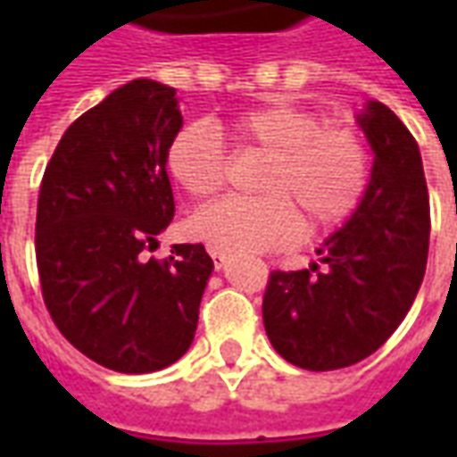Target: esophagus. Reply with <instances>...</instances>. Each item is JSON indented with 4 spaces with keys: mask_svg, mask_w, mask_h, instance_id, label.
Instances as JSON below:
<instances>
[{
    "mask_svg": "<svg viewBox=\"0 0 457 457\" xmlns=\"http://www.w3.org/2000/svg\"><path fill=\"white\" fill-rule=\"evenodd\" d=\"M210 257H212V264H215V269H222L225 267V262H228V257H225L222 252H215V249H210Z\"/></svg>",
    "mask_w": 457,
    "mask_h": 457,
    "instance_id": "esophagus-1",
    "label": "esophagus"
}]
</instances>
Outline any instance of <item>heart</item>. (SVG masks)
I'll return each mask as SVG.
<instances>
[{"mask_svg": "<svg viewBox=\"0 0 457 457\" xmlns=\"http://www.w3.org/2000/svg\"><path fill=\"white\" fill-rule=\"evenodd\" d=\"M239 154H264L259 198H222L190 220L193 237L222 254H259L296 245L308 229L343 225L370 183V149L360 131L328 124L311 107L278 103L232 120ZM166 166L193 198L215 195L229 176V151L215 127L190 121L166 149Z\"/></svg>", "mask_w": 457, "mask_h": 457, "instance_id": "obj_1", "label": "heart"}]
</instances>
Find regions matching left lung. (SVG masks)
<instances>
[{
    "label": "left lung",
    "mask_w": 457,
    "mask_h": 457,
    "mask_svg": "<svg viewBox=\"0 0 457 457\" xmlns=\"http://www.w3.org/2000/svg\"><path fill=\"white\" fill-rule=\"evenodd\" d=\"M357 124L374 151L362 203L316 249L324 267L271 271L262 303L274 350L311 372L377 353L406 318L426 274L431 212L419 144L374 100Z\"/></svg>",
    "instance_id": "8db88e82"
}]
</instances>
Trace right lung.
I'll return each mask as SVG.
<instances>
[{
    "label": "right lung",
    "instance_id": "1",
    "mask_svg": "<svg viewBox=\"0 0 457 457\" xmlns=\"http://www.w3.org/2000/svg\"><path fill=\"white\" fill-rule=\"evenodd\" d=\"M180 127L173 87L131 80L65 129L41 180L36 264L46 308L68 343L114 372L169 367L198 328L212 274L205 247L144 257L176 212L166 149Z\"/></svg>",
    "mask_w": 457,
    "mask_h": 457
}]
</instances>
